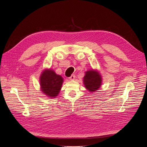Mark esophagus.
<instances>
[{
  "instance_id": "obj_1",
  "label": "esophagus",
  "mask_w": 147,
  "mask_h": 147,
  "mask_svg": "<svg viewBox=\"0 0 147 147\" xmlns=\"http://www.w3.org/2000/svg\"><path fill=\"white\" fill-rule=\"evenodd\" d=\"M75 78V76L74 75H72L71 76L69 77L70 80H74Z\"/></svg>"
}]
</instances>
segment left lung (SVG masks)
<instances>
[{"instance_id": "obj_1", "label": "left lung", "mask_w": 147, "mask_h": 147, "mask_svg": "<svg viewBox=\"0 0 147 147\" xmlns=\"http://www.w3.org/2000/svg\"><path fill=\"white\" fill-rule=\"evenodd\" d=\"M83 81L84 86L88 91L94 92L100 88L102 78L98 70L91 69L85 72Z\"/></svg>"}]
</instances>
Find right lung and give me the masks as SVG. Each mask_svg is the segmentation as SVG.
I'll return each instance as SVG.
<instances>
[{"mask_svg":"<svg viewBox=\"0 0 147 147\" xmlns=\"http://www.w3.org/2000/svg\"><path fill=\"white\" fill-rule=\"evenodd\" d=\"M41 91L50 98L58 96L64 82L63 78L51 69H44L40 77Z\"/></svg>","mask_w":147,"mask_h":147,"instance_id":"right-lung-1","label":"right lung"}]
</instances>
